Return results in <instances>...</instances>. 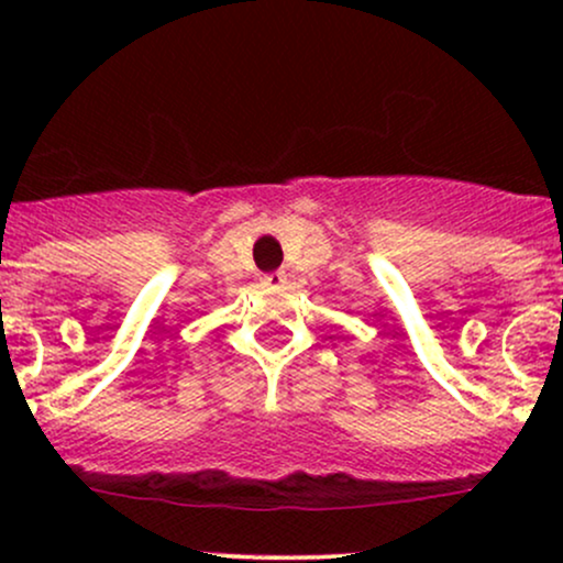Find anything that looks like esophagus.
<instances>
[{
    "label": "esophagus",
    "instance_id": "obj_1",
    "mask_svg": "<svg viewBox=\"0 0 563 563\" xmlns=\"http://www.w3.org/2000/svg\"><path fill=\"white\" fill-rule=\"evenodd\" d=\"M283 283H286V275H283V273H269V275L262 277L264 288H280Z\"/></svg>",
    "mask_w": 563,
    "mask_h": 563
}]
</instances>
